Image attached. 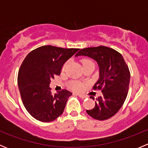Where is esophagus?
Segmentation results:
<instances>
[{"instance_id": "obj_1", "label": "esophagus", "mask_w": 148, "mask_h": 148, "mask_svg": "<svg viewBox=\"0 0 148 148\" xmlns=\"http://www.w3.org/2000/svg\"><path fill=\"white\" fill-rule=\"evenodd\" d=\"M78 95V96L79 97L81 98V99H85V98H86V97H85V96H84V95Z\"/></svg>"}]
</instances>
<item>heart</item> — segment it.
Returning <instances> with one entry per match:
<instances>
[{"mask_svg":"<svg viewBox=\"0 0 148 148\" xmlns=\"http://www.w3.org/2000/svg\"><path fill=\"white\" fill-rule=\"evenodd\" d=\"M90 62H92L91 60H89V59H83L82 60V63L83 66L86 64H88V63H90ZM67 64L68 63H67V62H66L64 64L63 67H62V69L63 70L65 69V68L66 67V66H67ZM71 87L74 90L79 91V90H81L82 88V86L81 84L79 83V82H72L71 84Z\"/></svg>","mask_w":148,"mask_h":148,"instance_id":"1","label":"heart"}]
</instances>
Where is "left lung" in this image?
Instances as JSON below:
<instances>
[{
  "label": "left lung",
  "mask_w": 148,
  "mask_h": 148,
  "mask_svg": "<svg viewBox=\"0 0 148 148\" xmlns=\"http://www.w3.org/2000/svg\"><path fill=\"white\" fill-rule=\"evenodd\" d=\"M78 56L92 58L99 67V78L93 89L101 90L102 95L96 99L95 107L86 112L95 120L110 119L126 99L130 79L128 66L120 53L104 46L82 49L75 55ZM90 98L95 99L92 96Z\"/></svg>",
  "instance_id": "obj_1"
}]
</instances>
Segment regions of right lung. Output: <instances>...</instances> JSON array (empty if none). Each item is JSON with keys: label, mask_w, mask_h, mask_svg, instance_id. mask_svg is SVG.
<instances>
[{"label": "right lung", "mask_w": 148, "mask_h": 148, "mask_svg": "<svg viewBox=\"0 0 148 148\" xmlns=\"http://www.w3.org/2000/svg\"><path fill=\"white\" fill-rule=\"evenodd\" d=\"M79 50L42 46L31 51L22 62L18 74V89L25 108L36 120L51 122L63 113L72 93L63 89L53 95L49 84Z\"/></svg>", "instance_id": "add662e5"}]
</instances>
